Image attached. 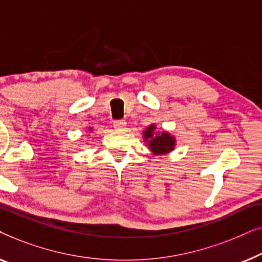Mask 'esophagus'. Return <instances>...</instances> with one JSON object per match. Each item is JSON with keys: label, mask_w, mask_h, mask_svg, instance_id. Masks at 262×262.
I'll list each match as a JSON object with an SVG mask.
<instances>
[{"label": "esophagus", "mask_w": 262, "mask_h": 262, "mask_svg": "<svg viewBox=\"0 0 262 262\" xmlns=\"http://www.w3.org/2000/svg\"><path fill=\"white\" fill-rule=\"evenodd\" d=\"M113 127L116 130H124L126 127V121L125 120H116L113 121Z\"/></svg>", "instance_id": "obj_1"}]
</instances>
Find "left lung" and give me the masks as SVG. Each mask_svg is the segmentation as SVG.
I'll list each match as a JSON object with an SVG mask.
<instances>
[{
    "label": "left lung",
    "instance_id": "1",
    "mask_svg": "<svg viewBox=\"0 0 262 262\" xmlns=\"http://www.w3.org/2000/svg\"><path fill=\"white\" fill-rule=\"evenodd\" d=\"M143 137L144 141L148 143L149 149L151 150L154 155H163L168 154L175 148V137L162 131L161 134L156 132V126L154 124L149 125L148 127L143 131Z\"/></svg>",
    "mask_w": 262,
    "mask_h": 262
}]
</instances>
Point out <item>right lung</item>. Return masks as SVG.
Returning <instances> with one entry per match:
<instances>
[{
  "label": "right lung",
  "mask_w": 262,
  "mask_h": 262,
  "mask_svg": "<svg viewBox=\"0 0 262 262\" xmlns=\"http://www.w3.org/2000/svg\"><path fill=\"white\" fill-rule=\"evenodd\" d=\"M89 130H92V128H89Z\"/></svg>",
  "instance_id": "right-lung-1"
}]
</instances>
